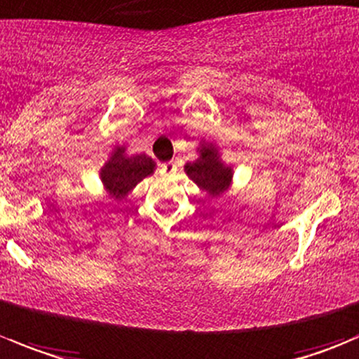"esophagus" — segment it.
I'll return each mask as SVG.
<instances>
[{"label": "esophagus", "instance_id": "1", "mask_svg": "<svg viewBox=\"0 0 359 359\" xmlns=\"http://www.w3.org/2000/svg\"><path fill=\"white\" fill-rule=\"evenodd\" d=\"M175 172H177V164L173 163V161H168V163L161 164V173H163L164 177L175 175Z\"/></svg>", "mask_w": 359, "mask_h": 359}]
</instances>
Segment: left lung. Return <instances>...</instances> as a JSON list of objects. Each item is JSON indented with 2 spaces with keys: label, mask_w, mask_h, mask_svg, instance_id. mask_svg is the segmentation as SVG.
<instances>
[{
  "label": "left lung",
  "mask_w": 359,
  "mask_h": 359,
  "mask_svg": "<svg viewBox=\"0 0 359 359\" xmlns=\"http://www.w3.org/2000/svg\"><path fill=\"white\" fill-rule=\"evenodd\" d=\"M184 170L193 182L198 184L200 189L212 196L225 193L232 180V170L221 163L216 147L212 145L202 147L198 159L195 163H187Z\"/></svg>",
  "instance_id": "obj_1"
}]
</instances>
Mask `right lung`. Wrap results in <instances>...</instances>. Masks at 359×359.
<instances>
[{
	"label": "right lung",
	"instance_id": "obj_1",
	"mask_svg": "<svg viewBox=\"0 0 359 359\" xmlns=\"http://www.w3.org/2000/svg\"><path fill=\"white\" fill-rule=\"evenodd\" d=\"M154 168L156 163L145 154L127 156L123 147H116L115 154L100 170V179L111 198L122 200L136 184L154 173Z\"/></svg>",
	"mask_w": 359,
	"mask_h": 359
}]
</instances>
